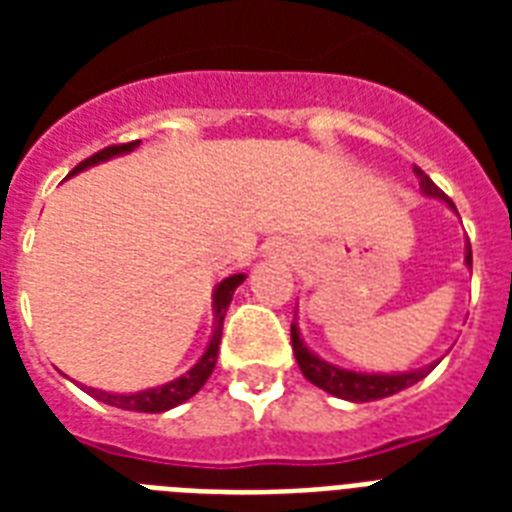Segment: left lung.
<instances>
[{"mask_svg":"<svg viewBox=\"0 0 512 512\" xmlns=\"http://www.w3.org/2000/svg\"><path fill=\"white\" fill-rule=\"evenodd\" d=\"M414 175L420 177V188L425 196H436V199H444L449 207L454 209L452 199L446 196L441 188H438L433 180H430L420 167H414ZM465 263L473 268V252L468 247V255H465ZM292 350H295L297 366H300V372L308 377V380L316 385V388L327 390L332 396L345 398V401H356V404H364V401H377V398H388L398 390L409 388L414 382H420L422 377H428L433 372V366L430 364L425 369H417V372H404V374H361V372H348V369H340L335 364H327V361H321L316 353L305 348V342L300 340V329L292 321Z\"/></svg>","mask_w":512,"mask_h":512,"instance_id":"8db88e82","label":"left lung"}]
</instances>
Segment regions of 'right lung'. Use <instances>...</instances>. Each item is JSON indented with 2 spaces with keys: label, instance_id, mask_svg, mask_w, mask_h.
<instances>
[{
  "label": "right lung",
  "instance_id": "obj_1",
  "mask_svg": "<svg viewBox=\"0 0 512 512\" xmlns=\"http://www.w3.org/2000/svg\"><path fill=\"white\" fill-rule=\"evenodd\" d=\"M140 140H132V143H119V146H108L98 154H92L90 159H84L82 164H76L74 172L87 170L92 164L98 162H106L111 156H119V154H130L132 148H138ZM247 279L244 273H233L228 276L225 281H220L215 289V297H212V308H215V332H212V340H209L207 350H204V356L199 358V364L188 369L183 377H177V380L167 382V385H159V388H151V390H143V393H130V396H122V393H106V390H95V388H87L92 398H98L103 404L108 406H116V409H127V412H151V414H159V412H167L172 406L183 404L188 401L191 396H196L201 388H204V382L209 380V374L215 369L217 364V350H220V337H223V319H225V311H228V305L233 300V292L239 287L241 281Z\"/></svg>",
  "mask_w": 512,
  "mask_h": 512
}]
</instances>
